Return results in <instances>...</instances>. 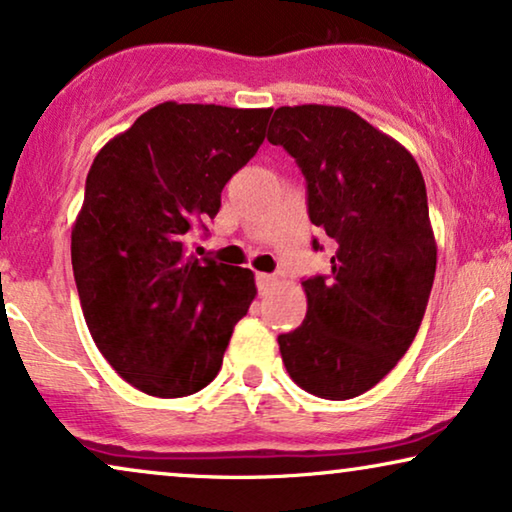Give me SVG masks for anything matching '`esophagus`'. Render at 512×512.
I'll list each match as a JSON object with an SVG mask.
<instances>
[{
  "mask_svg": "<svg viewBox=\"0 0 512 512\" xmlns=\"http://www.w3.org/2000/svg\"><path fill=\"white\" fill-rule=\"evenodd\" d=\"M256 284H258V293H261V296H265V293H270L277 286V277L275 275H268V272H258Z\"/></svg>",
  "mask_w": 512,
  "mask_h": 512,
  "instance_id": "obj_1",
  "label": "esophagus"
}]
</instances>
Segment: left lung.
<instances>
[{"instance_id":"obj_1","label":"left lung","mask_w":512,"mask_h":512,"mask_svg":"<svg viewBox=\"0 0 512 512\" xmlns=\"http://www.w3.org/2000/svg\"><path fill=\"white\" fill-rule=\"evenodd\" d=\"M268 142L296 158L310 221L335 242L331 275L305 279V321L279 335V352L298 387L347 401L396 366L424 319L436 237L422 170L345 107H279Z\"/></svg>"}]
</instances>
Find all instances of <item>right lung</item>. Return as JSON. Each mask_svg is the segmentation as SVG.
<instances>
[{"mask_svg": "<svg viewBox=\"0 0 512 512\" xmlns=\"http://www.w3.org/2000/svg\"><path fill=\"white\" fill-rule=\"evenodd\" d=\"M272 109L163 102L102 146L72 228L88 331L111 368L149 396L179 398L219 375L254 272L195 258L186 235L256 156Z\"/></svg>", "mask_w": 512, "mask_h": 512, "instance_id": "1", "label": "right lung"}]
</instances>
